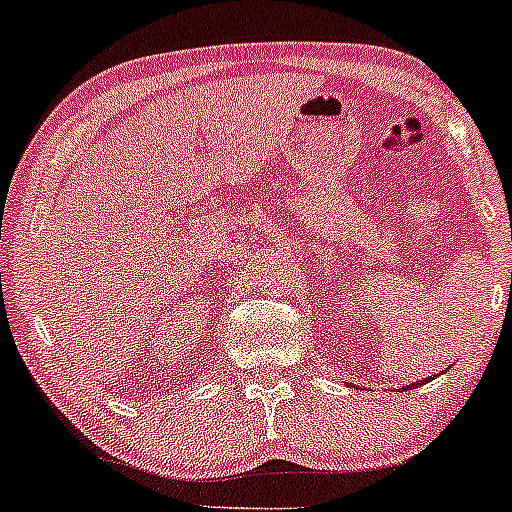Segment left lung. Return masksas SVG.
Segmentation results:
<instances>
[{"instance_id": "left-lung-1", "label": "left lung", "mask_w": 512, "mask_h": 512, "mask_svg": "<svg viewBox=\"0 0 512 512\" xmlns=\"http://www.w3.org/2000/svg\"><path fill=\"white\" fill-rule=\"evenodd\" d=\"M416 384H421V382H416ZM416 384H411V387H416Z\"/></svg>"}]
</instances>
